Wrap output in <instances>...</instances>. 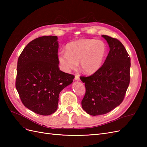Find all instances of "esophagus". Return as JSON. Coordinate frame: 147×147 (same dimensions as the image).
Wrapping results in <instances>:
<instances>
[{
    "label": "esophagus",
    "instance_id": "esophagus-1",
    "mask_svg": "<svg viewBox=\"0 0 147 147\" xmlns=\"http://www.w3.org/2000/svg\"><path fill=\"white\" fill-rule=\"evenodd\" d=\"M75 80H77V81H79L80 80V77H79V75H75Z\"/></svg>",
    "mask_w": 147,
    "mask_h": 147
}]
</instances>
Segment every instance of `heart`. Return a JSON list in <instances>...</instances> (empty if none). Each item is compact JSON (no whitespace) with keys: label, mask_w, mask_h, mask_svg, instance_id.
Wrapping results in <instances>:
<instances>
[{"label":"heart","mask_w":147,"mask_h":147,"mask_svg":"<svg viewBox=\"0 0 147 147\" xmlns=\"http://www.w3.org/2000/svg\"><path fill=\"white\" fill-rule=\"evenodd\" d=\"M107 48L102 40L95 39H80L69 43L66 51L57 54L61 69L70 72L80 67L84 74H93L98 71L103 64Z\"/></svg>","instance_id":"1"}]
</instances>
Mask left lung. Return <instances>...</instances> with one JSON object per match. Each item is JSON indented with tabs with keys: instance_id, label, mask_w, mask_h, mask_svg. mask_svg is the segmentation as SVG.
I'll return each instance as SVG.
<instances>
[{
	"instance_id": "obj_1",
	"label": "left lung",
	"mask_w": 147,
	"mask_h": 147,
	"mask_svg": "<svg viewBox=\"0 0 147 147\" xmlns=\"http://www.w3.org/2000/svg\"><path fill=\"white\" fill-rule=\"evenodd\" d=\"M110 48L109 55L97 72L80 77L86 92L82 106L92 116L107 113L123 102L130 82L131 58L121 42L102 35Z\"/></svg>"
}]
</instances>
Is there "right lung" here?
<instances>
[{
	"mask_svg": "<svg viewBox=\"0 0 147 147\" xmlns=\"http://www.w3.org/2000/svg\"><path fill=\"white\" fill-rule=\"evenodd\" d=\"M58 48L57 36L38 37L26 45L18 60L17 91L26 107L38 115L56 112L60 92L75 77L59 70Z\"/></svg>",
	"mask_w": 147,
	"mask_h": 147,
	"instance_id": "obj_1",
	"label": "right lung"
}]
</instances>
